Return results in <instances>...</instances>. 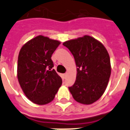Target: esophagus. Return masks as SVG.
<instances>
[{
    "mask_svg": "<svg viewBox=\"0 0 130 130\" xmlns=\"http://www.w3.org/2000/svg\"><path fill=\"white\" fill-rule=\"evenodd\" d=\"M67 73H65V74H63V78H66V77H67Z\"/></svg>",
    "mask_w": 130,
    "mask_h": 130,
    "instance_id": "esophagus-1",
    "label": "esophagus"
}]
</instances>
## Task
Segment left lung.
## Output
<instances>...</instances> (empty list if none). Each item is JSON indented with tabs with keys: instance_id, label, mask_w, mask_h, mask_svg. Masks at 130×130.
<instances>
[{
	"instance_id": "8db88e82",
	"label": "left lung",
	"mask_w": 130,
	"mask_h": 130,
	"mask_svg": "<svg viewBox=\"0 0 130 130\" xmlns=\"http://www.w3.org/2000/svg\"><path fill=\"white\" fill-rule=\"evenodd\" d=\"M63 45L70 50L77 67L76 80L69 91L77 102L92 104L104 94L110 77L108 51L99 40L87 35Z\"/></svg>"
}]
</instances>
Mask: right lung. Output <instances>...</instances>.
I'll use <instances>...</instances> for the list:
<instances>
[{"instance_id":"right-lung-1","label":"right lung","mask_w":130,"mask_h":130,"mask_svg":"<svg viewBox=\"0 0 130 130\" xmlns=\"http://www.w3.org/2000/svg\"><path fill=\"white\" fill-rule=\"evenodd\" d=\"M61 43L58 40L38 36L20 49L17 77L25 95L38 105L50 103L61 86L62 79L54 69L52 55Z\"/></svg>"}]
</instances>
